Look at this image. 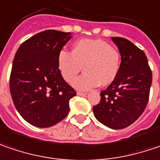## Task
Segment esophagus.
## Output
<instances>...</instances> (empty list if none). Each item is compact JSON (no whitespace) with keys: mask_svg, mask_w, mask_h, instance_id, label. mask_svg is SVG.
<instances>
[{"mask_svg":"<svg viewBox=\"0 0 160 160\" xmlns=\"http://www.w3.org/2000/svg\"><path fill=\"white\" fill-rule=\"evenodd\" d=\"M77 95H78V96H86L87 93H85V92H81V91H78V92H77Z\"/></svg>","mask_w":160,"mask_h":160,"instance_id":"obj_1","label":"esophagus"}]
</instances>
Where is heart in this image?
I'll return each instance as SVG.
<instances>
[{
    "label": "heart",
    "mask_w": 160,
    "mask_h": 160,
    "mask_svg": "<svg viewBox=\"0 0 160 160\" xmlns=\"http://www.w3.org/2000/svg\"><path fill=\"white\" fill-rule=\"evenodd\" d=\"M57 66L67 82H72L83 66L85 72L72 85L77 89L88 90L98 84L109 85L116 79L121 68V53L106 41L81 39L73 44L71 52H59Z\"/></svg>",
    "instance_id": "obj_1"
}]
</instances>
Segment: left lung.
<instances>
[{"mask_svg":"<svg viewBox=\"0 0 160 160\" xmlns=\"http://www.w3.org/2000/svg\"><path fill=\"white\" fill-rule=\"evenodd\" d=\"M121 53V68L100 102L93 107L97 120L111 129H123L142 115L149 101L152 73L142 50L122 38H112Z\"/></svg>","mask_w":160,"mask_h":160,"instance_id":"8db88e82","label":"left lung"}]
</instances>
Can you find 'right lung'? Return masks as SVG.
Listing matches in <instances>:
<instances>
[{"mask_svg":"<svg viewBox=\"0 0 160 160\" xmlns=\"http://www.w3.org/2000/svg\"><path fill=\"white\" fill-rule=\"evenodd\" d=\"M72 33L45 30L18 47L12 63L10 90L14 106L25 121L51 127L69 114V101L76 91L63 80L58 54Z\"/></svg>","mask_w":160,"mask_h":160,"instance_id":"1","label":"right lung"}]
</instances>
